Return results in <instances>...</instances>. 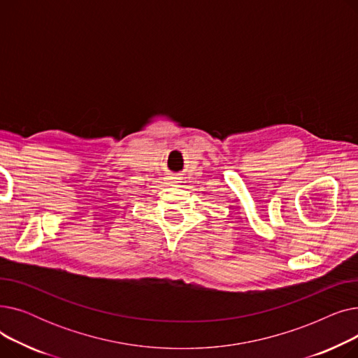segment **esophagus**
Wrapping results in <instances>:
<instances>
[{"instance_id": "obj_1", "label": "esophagus", "mask_w": 358, "mask_h": 358, "mask_svg": "<svg viewBox=\"0 0 358 358\" xmlns=\"http://www.w3.org/2000/svg\"><path fill=\"white\" fill-rule=\"evenodd\" d=\"M180 178H177V177H171L168 180V184L171 185V187H178V184H180V181H178Z\"/></svg>"}]
</instances>
